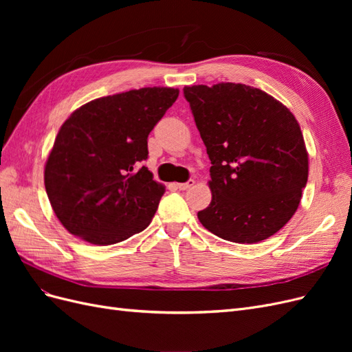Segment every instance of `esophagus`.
Here are the masks:
<instances>
[{
    "instance_id": "1",
    "label": "esophagus",
    "mask_w": 352,
    "mask_h": 352,
    "mask_svg": "<svg viewBox=\"0 0 352 352\" xmlns=\"http://www.w3.org/2000/svg\"><path fill=\"white\" fill-rule=\"evenodd\" d=\"M195 185V180L194 179H189L188 182H185V184H177L176 186L180 189V190H186V189H189L190 186H194Z\"/></svg>"
}]
</instances>
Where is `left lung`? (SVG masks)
<instances>
[{
    "label": "left lung",
    "instance_id": "left-lung-1",
    "mask_svg": "<svg viewBox=\"0 0 352 352\" xmlns=\"http://www.w3.org/2000/svg\"><path fill=\"white\" fill-rule=\"evenodd\" d=\"M211 162V202L198 219L216 236L255 243L280 230L300 206L308 154L294 114L261 89L221 82L185 87Z\"/></svg>",
    "mask_w": 352,
    "mask_h": 352
}]
</instances>
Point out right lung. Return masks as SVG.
Instances as JSON below:
<instances>
[{
  "mask_svg": "<svg viewBox=\"0 0 352 352\" xmlns=\"http://www.w3.org/2000/svg\"><path fill=\"white\" fill-rule=\"evenodd\" d=\"M179 89L141 88L97 98L63 123L45 164V189L72 235L113 245L150 225L164 186L141 166L148 135Z\"/></svg>",
  "mask_w": 352,
  "mask_h": 352,
  "instance_id": "obj_1",
  "label": "right lung"
}]
</instances>
